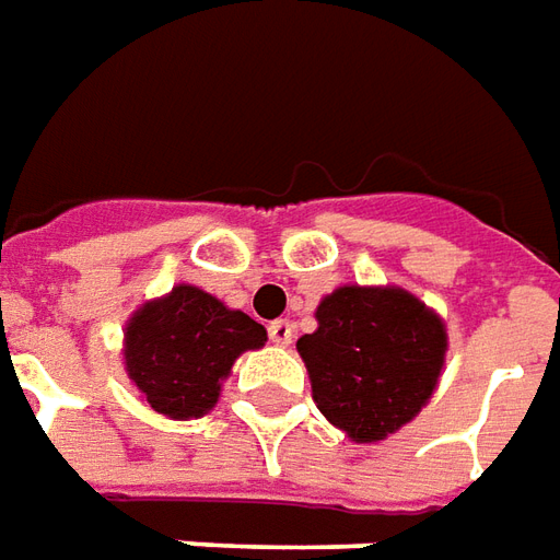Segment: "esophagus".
Wrapping results in <instances>:
<instances>
[{
    "label": "esophagus",
    "instance_id": "esophagus-1",
    "mask_svg": "<svg viewBox=\"0 0 560 560\" xmlns=\"http://www.w3.org/2000/svg\"><path fill=\"white\" fill-rule=\"evenodd\" d=\"M269 339L276 342V346H291L293 339V324L288 318H279L269 324Z\"/></svg>",
    "mask_w": 560,
    "mask_h": 560
}]
</instances>
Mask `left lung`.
Wrapping results in <instances>:
<instances>
[{
	"mask_svg": "<svg viewBox=\"0 0 560 560\" xmlns=\"http://www.w3.org/2000/svg\"><path fill=\"white\" fill-rule=\"evenodd\" d=\"M315 334L296 339L320 416L351 443L406 428L440 385L445 320L397 284H342L315 308Z\"/></svg>",
	"mask_w": 560,
	"mask_h": 560,
	"instance_id": "left-lung-1",
	"label": "left lung"
}]
</instances>
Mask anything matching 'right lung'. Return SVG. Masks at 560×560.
I'll list each match as a JSON object with an SVG mask.
<instances>
[{
  "label": "right lung",
  "instance_id": "1",
  "mask_svg": "<svg viewBox=\"0 0 560 560\" xmlns=\"http://www.w3.org/2000/svg\"><path fill=\"white\" fill-rule=\"evenodd\" d=\"M267 327L197 284L144 300L124 327V370L158 416L190 421L212 412L245 351L264 348Z\"/></svg>",
  "mask_w": 560,
  "mask_h": 560
}]
</instances>
